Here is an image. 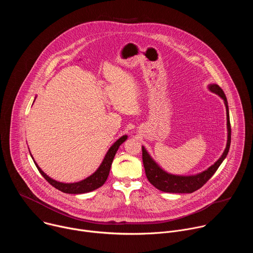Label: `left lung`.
<instances>
[{
  "instance_id": "obj_1",
  "label": "left lung",
  "mask_w": 253,
  "mask_h": 253,
  "mask_svg": "<svg viewBox=\"0 0 253 253\" xmlns=\"http://www.w3.org/2000/svg\"><path fill=\"white\" fill-rule=\"evenodd\" d=\"M208 89L221 97L224 101L225 107H226V116H227V143L226 148L221 155V157L216 161L213 165H211L208 169L205 171L195 174V175H189V176H181V175H173L170 173H167L164 171L149 155V153L146 151L145 147L142 146V159H143V165L145 168L146 177L149 180V182L156 187L157 189L163 191V192H169V193H192L199 188H201L208 180L212 177V175L218 169L220 164L223 162V160L226 158L230 142H231V127H230V120H229V111H228V103L226 96L223 92V90L216 84H210L208 86Z\"/></svg>"
}]
</instances>
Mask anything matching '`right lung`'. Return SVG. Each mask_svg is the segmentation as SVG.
Masks as SVG:
<instances>
[{"label":"right lung","mask_w":253,"mask_h":253,"mask_svg":"<svg viewBox=\"0 0 253 253\" xmlns=\"http://www.w3.org/2000/svg\"><path fill=\"white\" fill-rule=\"evenodd\" d=\"M126 139H127V135H123L121 138H119L109 148V150H108V152L106 153L99 168L92 175H90L89 177H87L86 179H84V180H82V181H79V182L62 183V182L56 181V180L50 178L47 174H45L35 161H34V163L36 166H37V168H38L39 172L42 174V176L56 189L64 192V193H69V194H82V193L91 192V191L101 187L106 182L108 175H109V172H110V168H111L114 156L121 144L124 141H126ZM32 158H33V156H32Z\"/></svg>","instance_id":"1"}]
</instances>
